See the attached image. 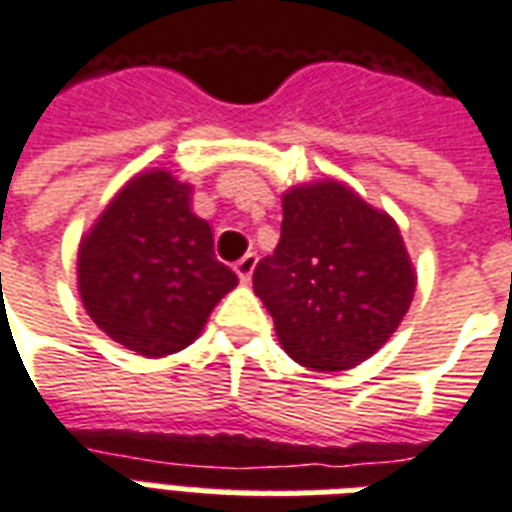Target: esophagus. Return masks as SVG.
I'll list each match as a JSON object with an SVG mask.
<instances>
[{"instance_id":"1","label":"esophagus","mask_w":512,"mask_h":512,"mask_svg":"<svg viewBox=\"0 0 512 512\" xmlns=\"http://www.w3.org/2000/svg\"><path fill=\"white\" fill-rule=\"evenodd\" d=\"M255 266H257V255L255 252H249V255L241 257L233 268H235V274H238V279L246 285V282L252 279V274H255Z\"/></svg>"}]
</instances>
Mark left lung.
I'll list each match as a JSON object with an SVG mask.
<instances>
[{
    "instance_id": "8db88e82",
    "label": "left lung",
    "mask_w": 512,
    "mask_h": 512,
    "mask_svg": "<svg viewBox=\"0 0 512 512\" xmlns=\"http://www.w3.org/2000/svg\"><path fill=\"white\" fill-rule=\"evenodd\" d=\"M252 285L290 359L337 373L392 337L417 277L397 224L323 180L282 197L279 244L257 263Z\"/></svg>"
}]
</instances>
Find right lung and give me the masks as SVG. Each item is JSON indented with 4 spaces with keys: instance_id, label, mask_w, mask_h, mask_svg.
Instances as JSON below:
<instances>
[{
    "instance_id": "right-lung-1",
    "label": "right lung",
    "mask_w": 512,
    "mask_h": 512,
    "mask_svg": "<svg viewBox=\"0 0 512 512\" xmlns=\"http://www.w3.org/2000/svg\"><path fill=\"white\" fill-rule=\"evenodd\" d=\"M191 186L164 169L136 175L79 246L84 310L115 343L167 356L197 340L238 285L213 255L211 224L189 208Z\"/></svg>"
}]
</instances>
